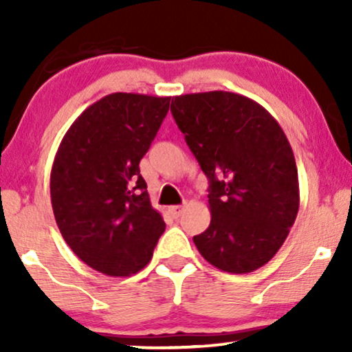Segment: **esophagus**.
Wrapping results in <instances>:
<instances>
[{
  "label": "esophagus",
  "instance_id": "esophagus-1",
  "mask_svg": "<svg viewBox=\"0 0 352 352\" xmlns=\"http://www.w3.org/2000/svg\"><path fill=\"white\" fill-rule=\"evenodd\" d=\"M168 210H170V213L175 218H179L182 213H184V207H182V205H173V207H170Z\"/></svg>",
  "mask_w": 352,
  "mask_h": 352
}]
</instances>
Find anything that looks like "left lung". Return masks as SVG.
Returning a JSON list of instances; mask_svg holds the SVG:
<instances>
[{"label":"left lung","mask_w":352,"mask_h":352,"mask_svg":"<svg viewBox=\"0 0 352 352\" xmlns=\"http://www.w3.org/2000/svg\"><path fill=\"white\" fill-rule=\"evenodd\" d=\"M172 116L210 182L208 228L193 236L221 272L243 274L268 263L300 208L294 155L263 106L227 91L177 96Z\"/></svg>","instance_id":"8db88e82"}]
</instances>
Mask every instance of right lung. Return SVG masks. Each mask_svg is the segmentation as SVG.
Wrapping results in <instances>:
<instances>
[{
  "instance_id": "right-lung-1",
  "label": "right lung",
  "mask_w": 352,
  "mask_h": 352,
  "mask_svg": "<svg viewBox=\"0 0 352 352\" xmlns=\"http://www.w3.org/2000/svg\"><path fill=\"white\" fill-rule=\"evenodd\" d=\"M170 98L114 92L72 122L51 170L60 235L80 261L109 276H131L151 261L165 230L139 164Z\"/></svg>"
}]
</instances>
